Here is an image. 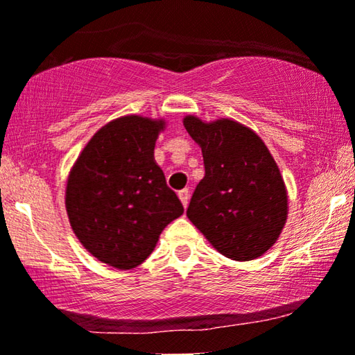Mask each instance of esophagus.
I'll use <instances>...</instances> for the list:
<instances>
[{"mask_svg":"<svg viewBox=\"0 0 355 355\" xmlns=\"http://www.w3.org/2000/svg\"><path fill=\"white\" fill-rule=\"evenodd\" d=\"M178 198H180L182 205L187 207L188 201H190V190H188V188H183V190L178 191Z\"/></svg>","mask_w":355,"mask_h":355,"instance_id":"obj_1","label":"esophagus"}]
</instances>
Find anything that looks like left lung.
I'll use <instances>...</instances> for the list:
<instances>
[{"label":"left lung","mask_w":355,"mask_h":355,"mask_svg":"<svg viewBox=\"0 0 355 355\" xmlns=\"http://www.w3.org/2000/svg\"><path fill=\"white\" fill-rule=\"evenodd\" d=\"M183 125L205 160V178L193 193L188 219L224 257H261L287 219V191L272 155L257 133L234 120L205 123L187 116Z\"/></svg>","instance_id":"8db88e82"}]
</instances>
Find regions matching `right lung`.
I'll use <instances>...</instances> for the list:
<instances>
[{
    "instance_id": "right-lung-1",
    "label": "right lung",
    "mask_w": 355,
    "mask_h": 355,
    "mask_svg": "<svg viewBox=\"0 0 355 355\" xmlns=\"http://www.w3.org/2000/svg\"><path fill=\"white\" fill-rule=\"evenodd\" d=\"M162 120L130 115L92 136L66 187L76 237L92 257L118 269L139 266L183 206L154 160Z\"/></svg>"
}]
</instances>
